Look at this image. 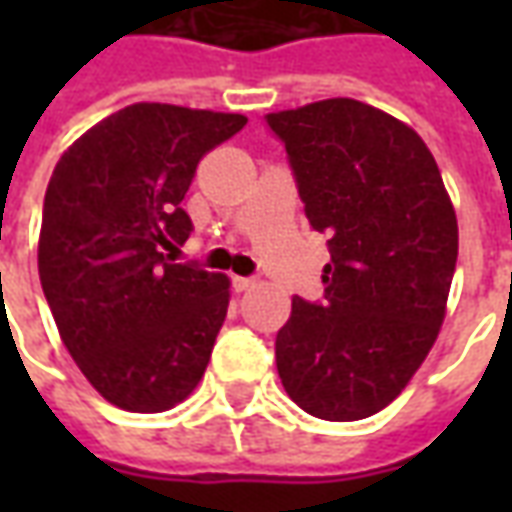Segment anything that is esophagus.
<instances>
[{"mask_svg": "<svg viewBox=\"0 0 512 512\" xmlns=\"http://www.w3.org/2000/svg\"><path fill=\"white\" fill-rule=\"evenodd\" d=\"M233 288L238 290V293H246V290H255V288H257V279L235 277V279H233Z\"/></svg>", "mask_w": 512, "mask_h": 512, "instance_id": "obj_1", "label": "esophagus"}]
</instances>
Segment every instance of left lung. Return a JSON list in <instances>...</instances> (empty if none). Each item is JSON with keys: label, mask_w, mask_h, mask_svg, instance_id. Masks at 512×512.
I'll use <instances>...</instances> for the list:
<instances>
[{"label": "left lung", "mask_w": 512, "mask_h": 512, "mask_svg": "<svg viewBox=\"0 0 512 512\" xmlns=\"http://www.w3.org/2000/svg\"><path fill=\"white\" fill-rule=\"evenodd\" d=\"M266 120L332 252L323 304L293 296L279 329V378L312 417H373L414 378L447 315L458 260L450 194L422 136L376 106L326 98Z\"/></svg>", "instance_id": "obj_1"}]
</instances>
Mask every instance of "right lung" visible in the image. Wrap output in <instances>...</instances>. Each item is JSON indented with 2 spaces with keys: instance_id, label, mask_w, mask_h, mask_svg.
Masks as SVG:
<instances>
[{
  "instance_id": "1",
  "label": "right lung",
  "mask_w": 512,
  "mask_h": 512,
  "mask_svg": "<svg viewBox=\"0 0 512 512\" xmlns=\"http://www.w3.org/2000/svg\"><path fill=\"white\" fill-rule=\"evenodd\" d=\"M244 126L233 112L142 101L84 131L51 172L40 285L73 362L123 411L175 408L208 367L230 279L161 249L189 238L180 202L200 158Z\"/></svg>"
}]
</instances>
